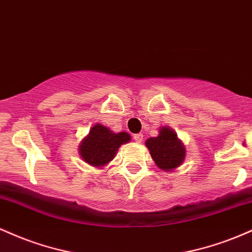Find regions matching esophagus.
<instances>
[{
    "label": "esophagus",
    "mask_w": 252,
    "mask_h": 252,
    "mask_svg": "<svg viewBox=\"0 0 252 252\" xmlns=\"http://www.w3.org/2000/svg\"><path fill=\"white\" fill-rule=\"evenodd\" d=\"M134 140L136 141V142H142L143 141V134H135L134 135Z\"/></svg>",
    "instance_id": "obj_1"
}]
</instances>
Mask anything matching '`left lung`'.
<instances>
[{
	"instance_id": "obj_1",
	"label": "left lung",
	"mask_w": 252,
	"mask_h": 252,
	"mask_svg": "<svg viewBox=\"0 0 252 252\" xmlns=\"http://www.w3.org/2000/svg\"><path fill=\"white\" fill-rule=\"evenodd\" d=\"M153 160L158 168L172 170L184 162L186 150L178 136L168 126L160 129V135L150 137L146 141Z\"/></svg>"
}]
</instances>
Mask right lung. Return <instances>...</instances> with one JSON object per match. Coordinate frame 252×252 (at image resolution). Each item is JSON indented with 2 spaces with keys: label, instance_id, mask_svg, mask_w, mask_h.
<instances>
[{
  "label": "right lung",
  "instance_id": "add662e5",
  "mask_svg": "<svg viewBox=\"0 0 252 252\" xmlns=\"http://www.w3.org/2000/svg\"><path fill=\"white\" fill-rule=\"evenodd\" d=\"M129 141L130 135L126 132L115 134L102 124H96L80 143V155L86 163L102 167L115 158L118 148L123 143Z\"/></svg>",
  "mask_w": 252,
  "mask_h": 252
}]
</instances>
